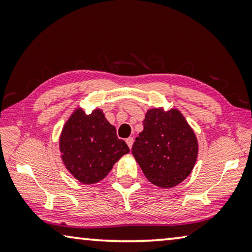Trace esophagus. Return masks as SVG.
I'll return each mask as SVG.
<instances>
[{
	"instance_id": "esophagus-1",
	"label": "esophagus",
	"mask_w": 252,
	"mask_h": 252,
	"mask_svg": "<svg viewBox=\"0 0 252 252\" xmlns=\"http://www.w3.org/2000/svg\"><path fill=\"white\" fill-rule=\"evenodd\" d=\"M126 144H127V147H129L130 149L132 148V144H133V138H132V136H130V138H127L126 140Z\"/></svg>"
}]
</instances>
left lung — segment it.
Instances as JSON below:
<instances>
[{"label": "left lung", "instance_id": "8db88e82", "mask_svg": "<svg viewBox=\"0 0 252 252\" xmlns=\"http://www.w3.org/2000/svg\"><path fill=\"white\" fill-rule=\"evenodd\" d=\"M132 155L149 181L161 188H172L192 171L198 142L178 110L151 109L143 121V131L132 146Z\"/></svg>", "mask_w": 252, "mask_h": 252}]
</instances>
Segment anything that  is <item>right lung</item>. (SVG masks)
Instances as JSON below:
<instances>
[{
  "label": "right lung",
  "instance_id": "right-lung-1",
  "mask_svg": "<svg viewBox=\"0 0 252 252\" xmlns=\"http://www.w3.org/2000/svg\"><path fill=\"white\" fill-rule=\"evenodd\" d=\"M60 150L72 176L84 185H92L102 180L130 149L118 138L116 127L101 110L87 114L78 109L63 127Z\"/></svg>",
  "mask_w": 252,
  "mask_h": 252
}]
</instances>
